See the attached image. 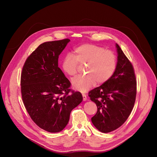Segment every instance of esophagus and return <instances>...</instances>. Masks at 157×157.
<instances>
[{
	"mask_svg": "<svg viewBox=\"0 0 157 157\" xmlns=\"http://www.w3.org/2000/svg\"><path fill=\"white\" fill-rule=\"evenodd\" d=\"M82 99H83V101H86V99H87V96H86V95L85 94H82Z\"/></svg>",
	"mask_w": 157,
	"mask_h": 157,
	"instance_id": "obj_1",
	"label": "esophagus"
}]
</instances>
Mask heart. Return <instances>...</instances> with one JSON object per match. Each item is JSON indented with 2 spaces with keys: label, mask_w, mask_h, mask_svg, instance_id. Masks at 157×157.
Returning <instances> with one entry per match:
<instances>
[{
  "label": "heart",
  "mask_w": 157,
  "mask_h": 157,
  "mask_svg": "<svg viewBox=\"0 0 157 157\" xmlns=\"http://www.w3.org/2000/svg\"><path fill=\"white\" fill-rule=\"evenodd\" d=\"M84 76H79L72 81V86L77 91L86 92L96 82L102 84L113 75L117 66V58L113 52L93 44H83L76 47L73 54H66L63 59V71L71 77L78 73L79 64H86Z\"/></svg>",
  "instance_id": "heart-1"
}]
</instances>
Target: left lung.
Wrapping results in <instances>:
<instances>
[{
    "label": "left lung",
    "instance_id": "left-lung-1",
    "mask_svg": "<svg viewBox=\"0 0 157 157\" xmlns=\"http://www.w3.org/2000/svg\"><path fill=\"white\" fill-rule=\"evenodd\" d=\"M116 47L117 63L113 75L88 95L98 107L91 121L104 133L116 130L127 121L136 98L137 80L133 65L117 44Z\"/></svg>",
    "mask_w": 157,
    "mask_h": 157
}]
</instances>
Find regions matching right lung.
<instances>
[{
	"instance_id": "1",
	"label": "right lung",
	"mask_w": 157,
	"mask_h": 157,
	"mask_svg": "<svg viewBox=\"0 0 157 157\" xmlns=\"http://www.w3.org/2000/svg\"><path fill=\"white\" fill-rule=\"evenodd\" d=\"M70 41L41 44L27 58L21 73V98L27 113L39 127L52 133L66 126L71 110L82 101L58 67L59 55Z\"/></svg>"
}]
</instances>
